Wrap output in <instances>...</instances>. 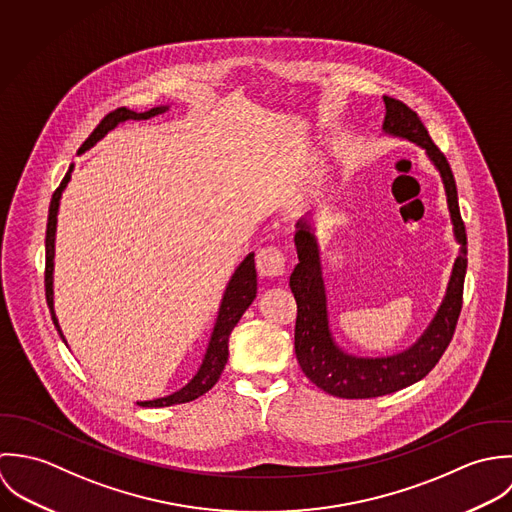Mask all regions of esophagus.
I'll return each mask as SVG.
<instances>
[{
	"label": "esophagus",
	"instance_id": "34e87169",
	"mask_svg": "<svg viewBox=\"0 0 512 512\" xmlns=\"http://www.w3.org/2000/svg\"><path fill=\"white\" fill-rule=\"evenodd\" d=\"M287 257L277 247H263L257 253V269L263 277H279L285 273Z\"/></svg>",
	"mask_w": 512,
	"mask_h": 512
}]
</instances>
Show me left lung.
Returning a JSON list of instances; mask_svg holds the SVG:
<instances>
[{
  "label": "left lung",
  "instance_id": "obj_1",
  "mask_svg": "<svg viewBox=\"0 0 512 512\" xmlns=\"http://www.w3.org/2000/svg\"><path fill=\"white\" fill-rule=\"evenodd\" d=\"M384 104L386 118L382 130L390 136L406 138L409 142L421 146L427 158L439 170L445 186L453 233L461 249L459 257L455 259L443 303L437 308L425 332L415 340V344L394 356L360 358L344 352L332 338L328 326L326 291L322 279L318 241L307 219H301L297 223L295 245L299 263L289 281L297 301V360L312 384H316L330 396L346 400L386 396L425 378L435 368L445 348L449 346L459 320V312L463 307V283L467 273V233L459 211L453 172L443 152L433 144L417 112H413L408 104L392 97H384Z\"/></svg>",
  "mask_w": 512,
  "mask_h": 512
}]
</instances>
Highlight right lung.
<instances>
[{"label": "right lung", "mask_w": 512, "mask_h": 512, "mask_svg": "<svg viewBox=\"0 0 512 512\" xmlns=\"http://www.w3.org/2000/svg\"><path fill=\"white\" fill-rule=\"evenodd\" d=\"M168 106H154L146 112H134L126 106H120L112 112H108L101 120V124L91 132V136L83 142V146L79 148V152H85L89 148H93L101 138H104L110 130H114L120 122L124 120H148L156 114L166 112ZM73 164L69 166V172L65 174L63 182L59 184V188L55 190L51 205H49V217H47V235H45V297H47V305L51 310V318L55 328L59 330V336L65 342V336L61 332L59 320L55 316V308H53V259H55V231H57V213H59V204H61V196L63 190L67 188L69 180H71V172H73ZM257 297V271H255V253H249L241 265L235 269V273L231 275L219 312H217V320L205 350L204 362L198 370V374L178 392L166 396V398H158V400H148V402H136L142 408H166V406H176V404H186L192 402L200 396H204L205 392H209L215 382L219 380L225 364H227V356H229V334L235 328V324L239 322V318L243 316V312L249 308V305L255 301ZM67 344V342H65Z\"/></svg>", "instance_id": "1"}]
</instances>
